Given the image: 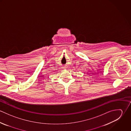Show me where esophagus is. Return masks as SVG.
Segmentation results:
<instances>
[{
	"label": "esophagus",
	"mask_w": 131,
	"mask_h": 131,
	"mask_svg": "<svg viewBox=\"0 0 131 131\" xmlns=\"http://www.w3.org/2000/svg\"><path fill=\"white\" fill-rule=\"evenodd\" d=\"M62 68L63 69H67V67L66 66H63V67H62Z\"/></svg>",
	"instance_id": "esophagus-1"
}]
</instances>
